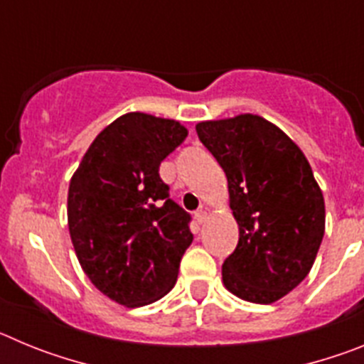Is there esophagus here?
Returning <instances> with one entry per match:
<instances>
[{
  "mask_svg": "<svg viewBox=\"0 0 364 364\" xmlns=\"http://www.w3.org/2000/svg\"><path fill=\"white\" fill-rule=\"evenodd\" d=\"M205 215H208L205 208H200V210H198V211H195V220H197L198 224H202V222L205 220Z\"/></svg>",
  "mask_w": 364,
  "mask_h": 364,
  "instance_id": "esophagus-1",
  "label": "esophagus"
}]
</instances>
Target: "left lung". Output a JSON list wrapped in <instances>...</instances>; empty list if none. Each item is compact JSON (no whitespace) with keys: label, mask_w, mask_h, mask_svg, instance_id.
I'll list each match as a JSON object with an SVG mask.
<instances>
[{"label":"left lung","mask_w":364,"mask_h":364,"mask_svg":"<svg viewBox=\"0 0 364 364\" xmlns=\"http://www.w3.org/2000/svg\"><path fill=\"white\" fill-rule=\"evenodd\" d=\"M226 173L239 244L222 264L237 297L272 304L310 273L324 235V198L290 136L257 114L197 124Z\"/></svg>","instance_id":"left-lung-1"}]
</instances>
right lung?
Returning <instances> with one entry per match:
<instances>
[{"mask_svg":"<svg viewBox=\"0 0 364 364\" xmlns=\"http://www.w3.org/2000/svg\"><path fill=\"white\" fill-rule=\"evenodd\" d=\"M186 136L178 122L127 112L95 138L70 178L74 252L92 284L118 304L146 306L171 291L193 242L191 215L159 175Z\"/></svg>","mask_w":364,"mask_h":364,"instance_id":"right-lung-1","label":"right lung"}]
</instances>
